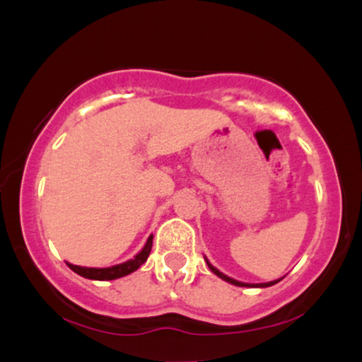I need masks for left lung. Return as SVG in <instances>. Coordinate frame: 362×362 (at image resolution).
Wrapping results in <instances>:
<instances>
[{
    "mask_svg": "<svg viewBox=\"0 0 362 362\" xmlns=\"http://www.w3.org/2000/svg\"><path fill=\"white\" fill-rule=\"evenodd\" d=\"M207 262V260H206ZM207 265H209V269L211 271H213L216 276L218 277H221L223 281H226V282H230V284H235V286H240V288H269V286H272V284H276V282H279L281 279H277V281H271V282H260V284H247V282H240V281H236V279H231V277H228V276H224L223 272H219L218 269L216 267H213V265L209 264V262H207Z\"/></svg>",
    "mask_w": 362,
    "mask_h": 362,
    "instance_id": "1",
    "label": "left lung"
}]
</instances>
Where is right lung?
Wrapping results in <instances>:
<instances>
[{"label":"right lung","mask_w":362,"mask_h":362,"mask_svg":"<svg viewBox=\"0 0 362 362\" xmlns=\"http://www.w3.org/2000/svg\"><path fill=\"white\" fill-rule=\"evenodd\" d=\"M153 247V235L149 236L146 245L143 247L138 255L134 259L124 262V264L114 265V267H105V269H95V267H80V265H73L68 264L69 269L74 271L76 274H80L81 277H86V279H93V281H112V279H119V277L127 276V274L138 271L141 265L148 260L149 252H151Z\"/></svg>","instance_id":"1"}]
</instances>
